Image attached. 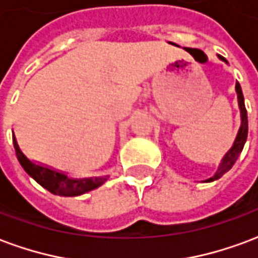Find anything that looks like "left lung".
<instances>
[{
    "label": "left lung",
    "mask_w": 258,
    "mask_h": 258,
    "mask_svg": "<svg viewBox=\"0 0 258 258\" xmlns=\"http://www.w3.org/2000/svg\"><path fill=\"white\" fill-rule=\"evenodd\" d=\"M220 59L224 60L225 59L223 56H219ZM235 89H236V93H238V103H239V110H240V119H242V123H240L239 132H238V136L235 139L234 146L231 147L227 154L223 158V161L220 163V168L217 170V173L214 174V177L208 178L206 181H214V180H217L220 178L224 173H227L229 169L234 166V163L236 162V159L240 155V152L243 150V146H245L246 139H247V111H246L245 107V100H243V93H242V89H240V85L236 82V85H235Z\"/></svg>",
    "instance_id": "8db88e82"
}]
</instances>
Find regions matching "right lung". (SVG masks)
Returning a JSON list of instances; mask_svg holds the SVG:
<instances>
[{
  "instance_id": "obj_1",
  "label": "right lung",
  "mask_w": 258,
  "mask_h": 258,
  "mask_svg": "<svg viewBox=\"0 0 258 258\" xmlns=\"http://www.w3.org/2000/svg\"><path fill=\"white\" fill-rule=\"evenodd\" d=\"M13 146L16 150V155L20 165L30 176L41 184L44 188L50 191L54 195L61 197H78L82 194L92 191V189L100 187L101 184L107 180L106 177H88V178H73L69 177L64 172H60L53 168H49L46 165L31 161L26 157L23 151L19 147L16 137L13 133Z\"/></svg>"
}]
</instances>
